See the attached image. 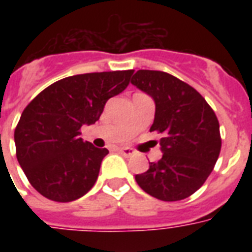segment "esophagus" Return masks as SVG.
<instances>
[{"mask_svg": "<svg viewBox=\"0 0 252 252\" xmlns=\"http://www.w3.org/2000/svg\"><path fill=\"white\" fill-rule=\"evenodd\" d=\"M119 152L123 154V156H126V157H130V156H133L134 152L130 148H128V146H123V148H119Z\"/></svg>", "mask_w": 252, "mask_h": 252, "instance_id": "34e87169", "label": "esophagus"}]
</instances>
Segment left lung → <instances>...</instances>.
<instances>
[{
  "label": "left lung",
  "mask_w": 252,
  "mask_h": 252,
  "mask_svg": "<svg viewBox=\"0 0 252 252\" xmlns=\"http://www.w3.org/2000/svg\"><path fill=\"white\" fill-rule=\"evenodd\" d=\"M130 84L156 104L150 132L157 130L162 158L136 175L140 187L162 201H178L195 193L211 175L221 150L215 111L192 86L159 70H137Z\"/></svg>",
  "instance_id": "obj_1"
}]
</instances>
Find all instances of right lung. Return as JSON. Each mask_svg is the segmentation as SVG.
<instances>
[{
  "mask_svg": "<svg viewBox=\"0 0 252 252\" xmlns=\"http://www.w3.org/2000/svg\"><path fill=\"white\" fill-rule=\"evenodd\" d=\"M132 74L116 70L66 77L26 107L14 141L18 162L40 195L68 203L93 188L108 150L84 141L81 126L99 120L107 100L128 86Z\"/></svg>",
  "mask_w": 252,
  "mask_h": 252,
  "instance_id": "right-lung-1",
  "label": "right lung"
}]
</instances>
